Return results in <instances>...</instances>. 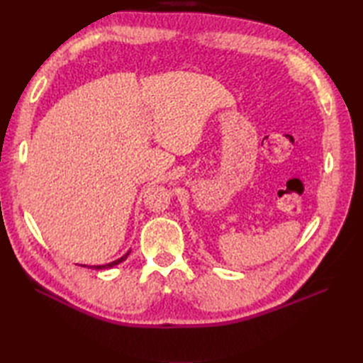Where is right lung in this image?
I'll list each match as a JSON object with an SVG mask.
<instances>
[{"label":"right lung","instance_id":"obj_1","mask_svg":"<svg viewBox=\"0 0 363 363\" xmlns=\"http://www.w3.org/2000/svg\"><path fill=\"white\" fill-rule=\"evenodd\" d=\"M129 252L130 251H128L126 254H125V256H123V257H120L118 260H115V262H111V264H107V265H98V267H95L96 269H103V268H111V267H113V265H118L120 264V262H123V260H125L128 256H129Z\"/></svg>","mask_w":363,"mask_h":363}]
</instances>
